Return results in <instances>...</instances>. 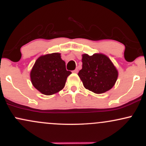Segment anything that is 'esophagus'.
I'll return each instance as SVG.
<instances>
[{"label": "esophagus", "instance_id": "34e87169", "mask_svg": "<svg viewBox=\"0 0 146 146\" xmlns=\"http://www.w3.org/2000/svg\"><path fill=\"white\" fill-rule=\"evenodd\" d=\"M73 73H78V68H75V69L74 70V71H73Z\"/></svg>", "mask_w": 146, "mask_h": 146}]
</instances>
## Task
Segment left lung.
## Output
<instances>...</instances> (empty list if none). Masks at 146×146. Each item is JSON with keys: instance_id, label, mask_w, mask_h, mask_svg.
Returning a JSON list of instances; mask_svg holds the SVG:
<instances>
[{"instance_id": "left-lung-1", "label": "left lung", "mask_w": 146, "mask_h": 146, "mask_svg": "<svg viewBox=\"0 0 146 146\" xmlns=\"http://www.w3.org/2000/svg\"><path fill=\"white\" fill-rule=\"evenodd\" d=\"M82 68L78 75L86 89L101 94L113 88L118 71L109 58L102 53L82 55Z\"/></svg>"}]
</instances>
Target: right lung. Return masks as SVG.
I'll return each instance as SVG.
<instances>
[{"label": "right lung", "instance_id": "right-lung-1", "mask_svg": "<svg viewBox=\"0 0 146 146\" xmlns=\"http://www.w3.org/2000/svg\"><path fill=\"white\" fill-rule=\"evenodd\" d=\"M70 74L71 72L66 71L65 62L62 60L60 53H53L36 60L30 77L37 90L44 95H51L62 89Z\"/></svg>", "mask_w": 146, "mask_h": 146}]
</instances>
